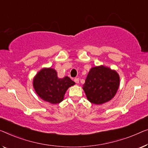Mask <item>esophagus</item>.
Returning a JSON list of instances; mask_svg holds the SVG:
<instances>
[{
	"instance_id": "1",
	"label": "esophagus",
	"mask_w": 148,
	"mask_h": 148,
	"mask_svg": "<svg viewBox=\"0 0 148 148\" xmlns=\"http://www.w3.org/2000/svg\"><path fill=\"white\" fill-rule=\"evenodd\" d=\"M74 82L76 84H78L79 83V78H75L74 79Z\"/></svg>"
}]
</instances>
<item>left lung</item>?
<instances>
[{
    "label": "left lung",
    "mask_w": 148,
    "mask_h": 148,
    "mask_svg": "<svg viewBox=\"0 0 148 148\" xmlns=\"http://www.w3.org/2000/svg\"><path fill=\"white\" fill-rule=\"evenodd\" d=\"M120 86V76L116 70L101 65L92 67L83 85L89 102L100 105L111 100Z\"/></svg>",
    "instance_id": "obj_1"
}]
</instances>
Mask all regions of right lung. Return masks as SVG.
Instances as JSON below:
<instances>
[{
  "instance_id": "1",
  "label": "right lung",
  "mask_w": 148,
  "mask_h": 148,
  "mask_svg": "<svg viewBox=\"0 0 148 148\" xmlns=\"http://www.w3.org/2000/svg\"><path fill=\"white\" fill-rule=\"evenodd\" d=\"M75 82L69 77L59 78L54 68H44L33 79V87L38 96L52 104L60 103L64 100L66 92Z\"/></svg>"
}]
</instances>
